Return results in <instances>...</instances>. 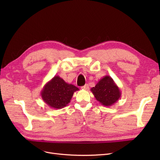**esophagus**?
<instances>
[{"label":"esophagus","mask_w":160,"mask_h":160,"mask_svg":"<svg viewBox=\"0 0 160 160\" xmlns=\"http://www.w3.org/2000/svg\"><path fill=\"white\" fill-rule=\"evenodd\" d=\"M82 89H86V90H88L89 89V85L88 84H86L84 86H83L81 87Z\"/></svg>","instance_id":"obj_1"}]
</instances>
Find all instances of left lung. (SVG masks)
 Here are the masks:
<instances>
[{
    "label": "left lung",
    "instance_id": "8db88e82",
    "mask_svg": "<svg viewBox=\"0 0 160 160\" xmlns=\"http://www.w3.org/2000/svg\"><path fill=\"white\" fill-rule=\"evenodd\" d=\"M91 91L96 100L104 106L113 105L121 97V92L110 76H104Z\"/></svg>",
    "mask_w": 160,
    "mask_h": 160
}]
</instances>
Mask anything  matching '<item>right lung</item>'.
Returning <instances> with one entry per match:
<instances>
[{"mask_svg":"<svg viewBox=\"0 0 160 160\" xmlns=\"http://www.w3.org/2000/svg\"><path fill=\"white\" fill-rule=\"evenodd\" d=\"M79 89L65 82L59 76H54L41 91L43 101L50 108L62 109L70 102L75 91Z\"/></svg>","mask_w":160,"mask_h":160,"instance_id":"obj_1","label":"right lung"}]
</instances>
